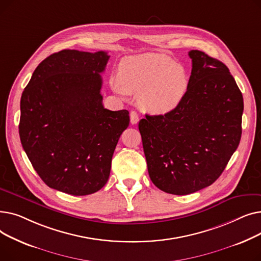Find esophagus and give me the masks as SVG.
I'll list each match as a JSON object with an SVG mask.
<instances>
[{"label":"esophagus","instance_id":"34e87169","mask_svg":"<svg viewBox=\"0 0 261 261\" xmlns=\"http://www.w3.org/2000/svg\"><path fill=\"white\" fill-rule=\"evenodd\" d=\"M139 120H140L139 114L136 113L135 111H131L130 112V121H131L132 125H136V123L139 122Z\"/></svg>","mask_w":261,"mask_h":261}]
</instances>
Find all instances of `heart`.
I'll list each match as a JSON object with an SVG mask.
<instances>
[{"instance_id": "obj_1", "label": "heart", "mask_w": 261, "mask_h": 261, "mask_svg": "<svg viewBox=\"0 0 261 261\" xmlns=\"http://www.w3.org/2000/svg\"><path fill=\"white\" fill-rule=\"evenodd\" d=\"M189 88L185 68L162 54L127 57L119 64L117 93H139L141 107L148 112L165 114L179 106Z\"/></svg>"}]
</instances>
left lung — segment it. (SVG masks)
I'll use <instances>...</instances> for the list:
<instances>
[{"label":"left lung","mask_w":261,"mask_h":261,"mask_svg":"<svg viewBox=\"0 0 261 261\" xmlns=\"http://www.w3.org/2000/svg\"><path fill=\"white\" fill-rule=\"evenodd\" d=\"M193 68L182 102L139 122L149 176L165 193L184 196L212 185L241 139L243 97L227 66L190 50Z\"/></svg>","instance_id":"8db88e82"}]
</instances>
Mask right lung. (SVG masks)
Listing matches in <instances>:
<instances>
[{
    "mask_svg": "<svg viewBox=\"0 0 261 261\" xmlns=\"http://www.w3.org/2000/svg\"><path fill=\"white\" fill-rule=\"evenodd\" d=\"M110 56L63 49L41 62L22 93L19 134L34 169L50 188L87 196L108 182L115 147L129 126L127 110L103 108Z\"/></svg>",
    "mask_w": 261,
    "mask_h": 261,
    "instance_id": "add662e5",
    "label": "right lung"
}]
</instances>
